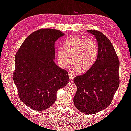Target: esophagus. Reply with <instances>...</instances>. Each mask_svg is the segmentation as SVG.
<instances>
[{"mask_svg": "<svg viewBox=\"0 0 131 131\" xmlns=\"http://www.w3.org/2000/svg\"><path fill=\"white\" fill-rule=\"evenodd\" d=\"M68 75H69V80H70V81H72V80H73V78H74V76H73V75L72 74H69Z\"/></svg>", "mask_w": 131, "mask_h": 131, "instance_id": "1", "label": "esophagus"}]
</instances>
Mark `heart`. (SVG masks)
<instances>
[{
    "label": "heart",
    "instance_id": "heart-1",
    "mask_svg": "<svg viewBox=\"0 0 131 131\" xmlns=\"http://www.w3.org/2000/svg\"><path fill=\"white\" fill-rule=\"evenodd\" d=\"M63 48H59L56 53L59 67L64 69L72 61L70 68L75 72L81 70L85 72L96 62L98 54V45L93 38L78 37L70 38L63 42Z\"/></svg>",
    "mask_w": 131,
    "mask_h": 131
}]
</instances>
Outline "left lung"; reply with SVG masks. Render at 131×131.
Instances as JSON below:
<instances>
[{"label": "left lung", "instance_id": "1", "mask_svg": "<svg viewBox=\"0 0 131 131\" xmlns=\"http://www.w3.org/2000/svg\"><path fill=\"white\" fill-rule=\"evenodd\" d=\"M98 45V54L93 67L74 79L77 87L74 104L81 112L92 114L105 109L112 102L120 84V63L112 42L101 31L88 30Z\"/></svg>", "mask_w": 131, "mask_h": 131}]
</instances>
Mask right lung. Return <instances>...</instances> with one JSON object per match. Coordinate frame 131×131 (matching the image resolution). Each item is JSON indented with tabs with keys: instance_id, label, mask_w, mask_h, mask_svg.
Masks as SVG:
<instances>
[{
	"instance_id": "right-lung-1",
	"label": "right lung",
	"mask_w": 131,
	"mask_h": 131,
	"mask_svg": "<svg viewBox=\"0 0 131 131\" xmlns=\"http://www.w3.org/2000/svg\"><path fill=\"white\" fill-rule=\"evenodd\" d=\"M64 35L54 29H41L23 41L15 55L13 79L21 101L33 110L49 108L58 90L69 81L68 73L57 66L54 42Z\"/></svg>"
}]
</instances>
